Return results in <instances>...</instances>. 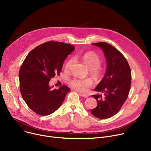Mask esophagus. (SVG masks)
<instances>
[{
  "label": "esophagus",
  "instance_id": "obj_1",
  "mask_svg": "<svg viewBox=\"0 0 151 151\" xmlns=\"http://www.w3.org/2000/svg\"><path fill=\"white\" fill-rule=\"evenodd\" d=\"M79 94L80 95V96H83V97H84V98H88V97H89V96L88 94H86V93H79Z\"/></svg>",
  "mask_w": 151,
  "mask_h": 151
}]
</instances>
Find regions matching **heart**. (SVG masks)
Listing matches in <instances>:
<instances>
[{"mask_svg": "<svg viewBox=\"0 0 151 151\" xmlns=\"http://www.w3.org/2000/svg\"><path fill=\"white\" fill-rule=\"evenodd\" d=\"M82 59L85 64L91 70L92 73L95 76H99L101 70L99 67L101 64V60L98 55L93 52H87L82 55ZM74 62V59H68L65 65V69H68ZM70 85L73 88L80 92H85L92 85V81L90 78L81 79L74 78L69 81Z\"/></svg>", "mask_w": 151, "mask_h": 151, "instance_id": "obj_1", "label": "heart"}]
</instances>
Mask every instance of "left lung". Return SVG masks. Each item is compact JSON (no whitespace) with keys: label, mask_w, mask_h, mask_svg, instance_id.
<instances>
[{"label":"left lung","mask_w":151,"mask_h":151,"mask_svg":"<svg viewBox=\"0 0 151 151\" xmlns=\"http://www.w3.org/2000/svg\"><path fill=\"white\" fill-rule=\"evenodd\" d=\"M104 53L106 72L94 91L104 93L92 95L97 106L91 113L99 119H107L117 114L127 99L130 89L132 73L127 60L116 47L106 42L92 43Z\"/></svg>","instance_id":"left-lung-1"}]
</instances>
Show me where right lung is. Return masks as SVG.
Returning a JSON list of instances; mask_svg holds the SVG:
<instances>
[{
  "mask_svg": "<svg viewBox=\"0 0 151 151\" xmlns=\"http://www.w3.org/2000/svg\"><path fill=\"white\" fill-rule=\"evenodd\" d=\"M75 47L65 43L48 42L37 46L27 55L19 72L20 91L35 113L47 116L62 104L70 89L66 86L52 89L51 78L59 75L63 61Z\"/></svg>",
  "mask_w": 151,
  "mask_h": 151,
  "instance_id": "1",
  "label": "right lung"
}]
</instances>
